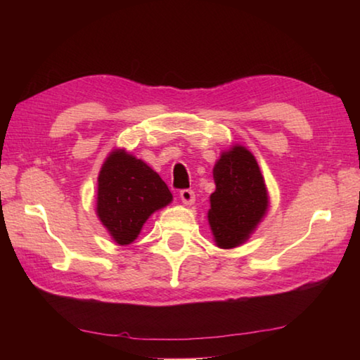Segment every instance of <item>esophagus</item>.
Masks as SVG:
<instances>
[{"mask_svg":"<svg viewBox=\"0 0 360 360\" xmlns=\"http://www.w3.org/2000/svg\"><path fill=\"white\" fill-rule=\"evenodd\" d=\"M179 197L182 200V203H186V205H192L195 202V193L192 188H182Z\"/></svg>","mask_w":360,"mask_h":360,"instance_id":"1","label":"esophagus"}]
</instances>
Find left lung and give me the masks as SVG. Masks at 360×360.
<instances>
[{
    "instance_id": "obj_1",
    "label": "left lung",
    "mask_w": 360,
    "mask_h": 360,
    "mask_svg": "<svg viewBox=\"0 0 360 360\" xmlns=\"http://www.w3.org/2000/svg\"><path fill=\"white\" fill-rule=\"evenodd\" d=\"M208 221L219 248L241 245L264 217L268 195L257 162L248 149L233 146L214 167Z\"/></svg>"
}]
</instances>
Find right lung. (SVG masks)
<instances>
[{
  "instance_id": "obj_1",
  "label": "right lung",
  "mask_w": 360,
  "mask_h": 360,
  "mask_svg": "<svg viewBox=\"0 0 360 360\" xmlns=\"http://www.w3.org/2000/svg\"><path fill=\"white\" fill-rule=\"evenodd\" d=\"M173 195L143 160L114 150L98 176L100 221L119 245H130L152 212L167 206Z\"/></svg>"
}]
</instances>
